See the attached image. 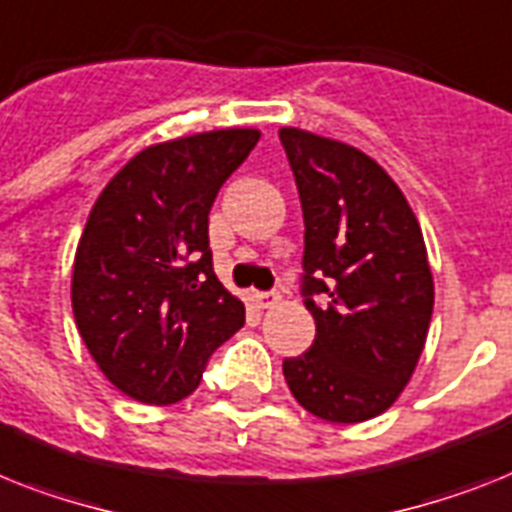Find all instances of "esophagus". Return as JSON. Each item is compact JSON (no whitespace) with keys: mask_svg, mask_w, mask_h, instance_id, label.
I'll use <instances>...</instances> for the list:
<instances>
[{"mask_svg":"<svg viewBox=\"0 0 512 512\" xmlns=\"http://www.w3.org/2000/svg\"><path fill=\"white\" fill-rule=\"evenodd\" d=\"M253 301L259 308H272L274 303L280 301V293H256L253 295Z\"/></svg>","mask_w":512,"mask_h":512,"instance_id":"1","label":"esophagus"}]
</instances>
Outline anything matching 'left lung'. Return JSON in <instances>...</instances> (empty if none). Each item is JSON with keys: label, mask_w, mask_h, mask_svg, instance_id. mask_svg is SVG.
Here are the masks:
<instances>
[{"label": "left lung", "mask_w": 512, "mask_h": 512, "mask_svg": "<svg viewBox=\"0 0 512 512\" xmlns=\"http://www.w3.org/2000/svg\"><path fill=\"white\" fill-rule=\"evenodd\" d=\"M280 141L301 196V295L316 322L311 348L282 363L285 382L324 421H369L398 400L424 350L434 308L424 235L371 156L298 128Z\"/></svg>", "instance_id": "8db88e82"}]
</instances>
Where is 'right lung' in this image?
I'll return each mask as SVG.
<instances>
[{
	"label": "right lung",
	"instance_id": "obj_1",
	"mask_svg": "<svg viewBox=\"0 0 512 512\" xmlns=\"http://www.w3.org/2000/svg\"><path fill=\"white\" fill-rule=\"evenodd\" d=\"M230 128L156 143L101 190L73 264V314L88 353L128 398H188L246 306L211 266L209 211L259 143Z\"/></svg>",
	"mask_w": 512,
	"mask_h": 512
}]
</instances>
